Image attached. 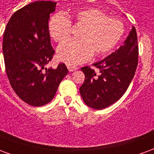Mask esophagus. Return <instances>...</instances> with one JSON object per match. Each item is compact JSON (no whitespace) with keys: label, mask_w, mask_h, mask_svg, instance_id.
Masks as SVG:
<instances>
[{"label":"esophagus","mask_w":154,"mask_h":154,"mask_svg":"<svg viewBox=\"0 0 154 154\" xmlns=\"http://www.w3.org/2000/svg\"><path fill=\"white\" fill-rule=\"evenodd\" d=\"M67 69L69 70V72H74L77 69V67H74V66H71V65H68L67 66Z\"/></svg>","instance_id":"esophagus-1"}]
</instances>
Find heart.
<instances>
[{
    "label": "heart",
    "mask_w": 154,
    "mask_h": 154,
    "mask_svg": "<svg viewBox=\"0 0 154 154\" xmlns=\"http://www.w3.org/2000/svg\"><path fill=\"white\" fill-rule=\"evenodd\" d=\"M73 25L82 28L78 38L68 40L57 48V57L67 65L75 66L89 60L94 53L97 57L109 54L122 39L125 25L120 20L107 17L97 9L89 8L75 12ZM51 37L58 43L67 40L72 33L69 18L63 14H57L48 24Z\"/></svg>",
    "instance_id": "obj_1"
}]
</instances>
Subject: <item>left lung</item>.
I'll return each mask as SVG.
<instances>
[{
  "instance_id": "1",
  "label": "left lung",
  "mask_w": 154,
  "mask_h": 154,
  "mask_svg": "<svg viewBox=\"0 0 154 154\" xmlns=\"http://www.w3.org/2000/svg\"><path fill=\"white\" fill-rule=\"evenodd\" d=\"M137 33L132 27L124 44L103 60L93 63L97 74L88 66L81 68L85 80L80 87L84 102L91 108L102 110L110 106L125 94L135 74L139 60Z\"/></svg>"
}]
</instances>
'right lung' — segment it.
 I'll return each instance as SVG.
<instances>
[{
    "mask_svg": "<svg viewBox=\"0 0 154 154\" xmlns=\"http://www.w3.org/2000/svg\"><path fill=\"white\" fill-rule=\"evenodd\" d=\"M57 2L38 1L15 11L6 25L2 50L5 72L16 95L32 106L50 102L68 72L66 65L46 68L53 58L48 30Z\"/></svg>",
    "mask_w": 154,
    "mask_h": 154,
    "instance_id": "right-lung-1",
    "label": "right lung"
}]
</instances>
